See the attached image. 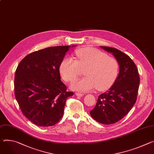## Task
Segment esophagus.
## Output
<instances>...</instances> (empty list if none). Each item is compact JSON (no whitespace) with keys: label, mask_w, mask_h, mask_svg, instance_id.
Listing matches in <instances>:
<instances>
[{"label":"esophagus","mask_w":154,"mask_h":154,"mask_svg":"<svg viewBox=\"0 0 154 154\" xmlns=\"http://www.w3.org/2000/svg\"><path fill=\"white\" fill-rule=\"evenodd\" d=\"M75 95H76L77 96L82 97V96H83L84 94H83V93H75Z\"/></svg>","instance_id":"obj_1"}]
</instances>
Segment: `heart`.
<instances>
[{"instance_id":"b5f03b06","label":"heart","mask_w":154,"mask_h":154,"mask_svg":"<svg viewBox=\"0 0 154 154\" xmlns=\"http://www.w3.org/2000/svg\"><path fill=\"white\" fill-rule=\"evenodd\" d=\"M77 60L65 58L60 66V71L66 82H72L84 71L85 77L75 80L71 88L89 91L96 87L104 90L113 84L119 71L118 61L103 51L91 47L80 48L75 51Z\"/></svg>"}]
</instances>
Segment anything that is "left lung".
<instances>
[{"label":"left lung","mask_w":154,"mask_h":154,"mask_svg":"<svg viewBox=\"0 0 154 154\" xmlns=\"http://www.w3.org/2000/svg\"><path fill=\"white\" fill-rule=\"evenodd\" d=\"M112 53L119 64V74L113 85L100 94L90 113L91 117L104 125L114 124L127 115L135 104L139 85L137 67L129 56L109 47L100 46Z\"/></svg>","instance_id":"obj_1"}]
</instances>
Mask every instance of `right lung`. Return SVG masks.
<instances>
[{"label": "right lung", "instance_id": "obj_1", "mask_svg": "<svg viewBox=\"0 0 154 154\" xmlns=\"http://www.w3.org/2000/svg\"><path fill=\"white\" fill-rule=\"evenodd\" d=\"M76 45H72L75 47ZM69 46H57L32 52L19 63L15 75V95L24 116L39 127L57 124L63 117L67 97L60 66Z\"/></svg>", "mask_w": 154, "mask_h": 154}]
</instances>
